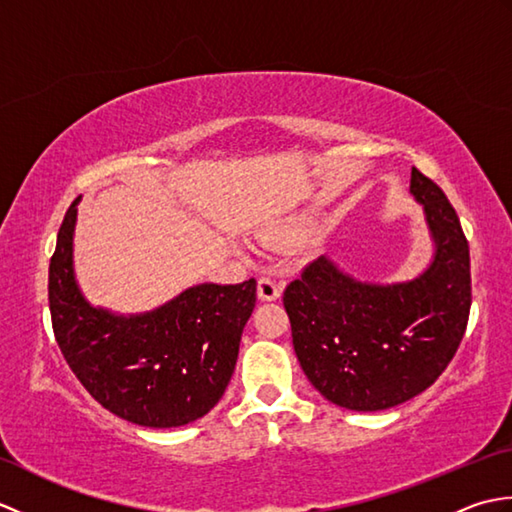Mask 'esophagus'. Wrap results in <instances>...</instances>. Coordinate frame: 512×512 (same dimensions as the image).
<instances>
[{"mask_svg": "<svg viewBox=\"0 0 512 512\" xmlns=\"http://www.w3.org/2000/svg\"><path fill=\"white\" fill-rule=\"evenodd\" d=\"M281 288H284V284H281V281L273 273H264L257 281V292H259V299H262V301L279 299Z\"/></svg>", "mask_w": 512, "mask_h": 512, "instance_id": "obj_1", "label": "esophagus"}]
</instances>
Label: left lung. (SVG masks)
I'll list each match as a JSON object with an SVG mask.
<instances>
[{
	"mask_svg": "<svg viewBox=\"0 0 512 512\" xmlns=\"http://www.w3.org/2000/svg\"><path fill=\"white\" fill-rule=\"evenodd\" d=\"M436 257L407 284H361L325 257L284 290L301 369L314 389L352 411H380L422 394L447 369L469 323L471 257L447 195L416 167Z\"/></svg>",
	"mask_w": 512,
	"mask_h": 512,
	"instance_id": "8db88e82",
	"label": "left lung"
}]
</instances>
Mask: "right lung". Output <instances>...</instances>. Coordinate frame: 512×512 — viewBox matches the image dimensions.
Listing matches in <instances>:
<instances>
[{
    "mask_svg": "<svg viewBox=\"0 0 512 512\" xmlns=\"http://www.w3.org/2000/svg\"><path fill=\"white\" fill-rule=\"evenodd\" d=\"M76 198L50 259L48 301L54 339L74 376L114 416L140 427H182L222 398L237 363L257 281L184 290L165 306L114 317L92 308L72 275Z\"/></svg>",
    "mask_w": 512,
    "mask_h": 512,
    "instance_id": "right-lung-1",
    "label": "right lung"
}]
</instances>
